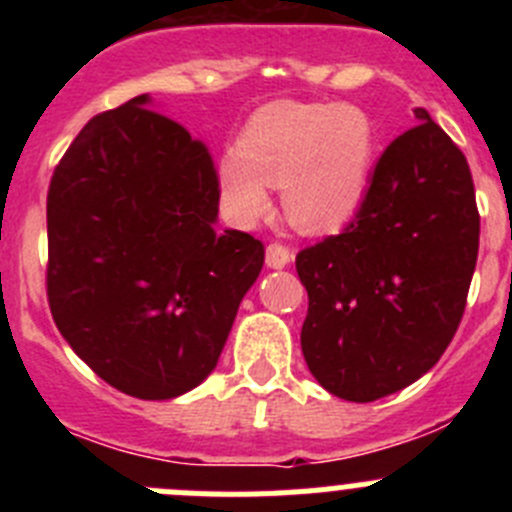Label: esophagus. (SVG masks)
<instances>
[{
    "label": "esophagus",
    "instance_id": "34e87169",
    "mask_svg": "<svg viewBox=\"0 0 512 512\" xmlns=\"http://www.w3.org/2000/svg\"><path fill=\"white\" fill-rule=\"evenodd\" d=\"M265 257H267V265L280 270V267L289 265V260H292V250H289L287 245H282V242H270V245H267Z\"/></svg>",
    "mask_w": 512,
    "mask_h": 512
}]
</instances>
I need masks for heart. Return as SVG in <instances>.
I'll return each mask as SVG.
<instances>
[{"mask_svg":"<svg viewBox=\"0 0 512 512\" xmlns=\"http://www.w3.org/2000/svg\"><path fill=\"white\" fill-rule=\"evenodd\" d=\"M374 160V123L359 106L275 101L252 113L237 151L220 158L218 183L235 218L265 215L270 185H282L299 230L332 232L364 203Z\"/></svg>","mask_w":512,"mask_h":512,"instance_id":"1","label":"heart"}]
</instances>
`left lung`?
Segmentation results:
<instances>
[{
  "mask_svg": "<svg viewBox=\"0 0 512 512\" xmlns=\"http://www.w3.org/2000/svg\"><path fill=\"white\" fill-rule=\"evenodd\" d=\"M416 118L381 153L352 223L294 260L309 297L304 361L329 394L356 404L414 384L441 359L476 270L468 160L423 108Z\"/></svg>",
  "mask_w": 512,
  "mask_h": 512,
  "instance_id": "obj_1",
  "label": "left lung"
}]
</instances>
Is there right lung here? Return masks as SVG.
<instances>
[{
  "mask_svg": "<svg viewBox=\"0 0 512 512\" xmlns=\"http://www.w3.org/2000/svg\"><path fill=\"white\" fill-rule=\"evenodd\" d=\"M148 96L91 118L46 195V297L76 354L113 389L163 401L218 364L265 245L215 230L208 146Z\"/></svg>",
  "mask_w": 512,
  "mask_h": 512,
  "instance_id": "add662e5",
  "label": "right lung"
}]
</instances>
